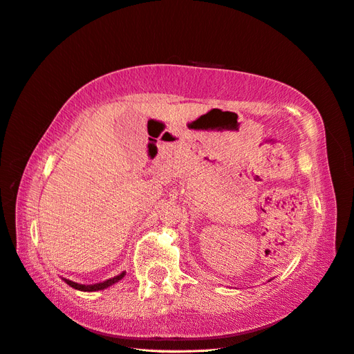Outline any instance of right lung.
I'll return each mask as SVG.
<instances>
[{
  "instance_id": "1",
  "label": "right lung",
  "mask_w": 354,
  "mask_h": 354,
  "mask_svg": "<svg viewBox=\"0 0 354 354\" xmlns=\"http://www.w3.org/2000/svg\"><path fill=\"white\" fill-rule=\"evenodd\" d=\"M124 275H125V272H122V274L116 275V277H113V278H109V279L103 281V283L88 284V286H85V284H77V283H75V281H70V279H67V278H62V279H64L70 287H73V288H76V290H80V292H98V290H104V288H107V287L113 286L115 283H118V281L122 279Z\"/></svg>"
}]
</instances>
